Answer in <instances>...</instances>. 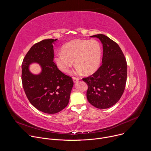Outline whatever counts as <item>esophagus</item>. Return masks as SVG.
I'll use <instances>...</instances> for the list:
<instances>
[{
  "label": "esophagus",
  "mask_w": 151,
  "mask_h": 151,
  "mask_svg": "<svg viewBox=\"0 0 151 151\" xmlns=\"http://www.w3.org/2000/svg\"><path fill=\"white\" fill-rule=\"evenodd\" d=\"M73 80L74 82H76L77 81H78L79 80V79L76 77H73Z\"/></svg>",
  "instance_id": "1"
}]
</instances>
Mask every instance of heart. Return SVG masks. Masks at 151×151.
I'll use <instances>...</instances> for the list:
<instances>
[{
  "label": "heart",
  "mask_w": 151,
  "mask_h": 151,
  "mask_svg": "<svg viewBox=\"0 0 151 151\" xmlns=\"http://www.w3.org/2000/svg\"><path fill=\"white\" fill-rule=\"evenodd\" d=\"M101 48L99 42L74 39L66 44L54 57V62L62 72H67L73 64H76L75 72L86 74L94 73L99 68L101 60Z\"/></svg>",
  "instance_id": "1"
}]
</instances>
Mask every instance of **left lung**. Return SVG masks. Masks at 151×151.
<instances>
[{
    "instance_id": "obj_1",
    "label": "left lung",
    "mask_w": 151,
    "mask_h": 151,
    "mask_svg": "<svg viewBox=\"0 0 151 151\" xmlns=\"http://www.w3.org/2000/svg\"><path fill=\"white\" fill-rule=\"evenodd\" d=\"M103 44L102 64L92 75L82 80L88 85L87 97L93 106L107 109L121 99L125 90L127 64L125 56L115 42L102 34L91 36Z\"/></svg>"
}]
</instances>
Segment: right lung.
I'll list each match as a JSON object with an SVG mask.
<instances>
[{
  "label": "right lung",
  "mask_w": 151,
  "mask_h": 151,
  "mask_svg": "<svg viewBox=\"0 0 151 151\" xmlns=\"http://www.w3.org/2000/svg\"><path fill=\"white\" fill-rule=\"evenodd\" d=\"M56 39H44L33 45L22 63L23 87L30 103L39 111L56 114L68 106L73 85L72 78L61 72L55 64L53 45ZM39 63L42 72L33 75L28 67Z\"/></svg>",
  "instance_id": "1"
}]
</instances>
